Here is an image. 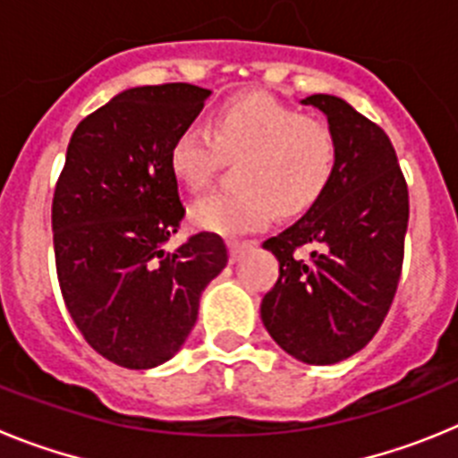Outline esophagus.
I'll list each match as a JSON object with an SVG mask.
<instances>
[{
  "instance_id": "obj_1",
  "label": "esophagus",
  "mask_w": 458,
  "mask_h": 458,
  "mask_svg": "<svg viewBox=\"0 0 458 458\" xmlns=\"http://www.w3.org/2000/svg\"><path fill=\"white\" fill-rule=\"evenodd\" d=\"M248 250H252V242H238V241H229V257H232V261L236 264V261H241L242 254L248 252Z\"/></svg>"
}]
</instances>
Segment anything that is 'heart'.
<instances>
[{"instance_id":"1","label":"heart","mask_w":458,"mask_h":458,"mask_svg":"<svg viewBox=\"0 0 458 458\" xmlns=\"http://www.w3.org/2000/svg\"><path fill=\"white\" fill-rule=\"evenodd\" d=\"M222 157L238 160V188L199 199L190 217L204 232L241 236L268 225L275 208L298 216L317 204L333 179L337 141L318 116L250 93L226 103L213 116L210 132H181L169 151V167L181 185L199 192L210 185Z\"/></svg>"}]
</instances>
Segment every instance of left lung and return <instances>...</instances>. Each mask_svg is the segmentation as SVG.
Instances as JSON below:
<instances>
[{"mask_svg":"<svg viewBox=\"0 0 458 458\" xmlns=\"http://www.w3.org/2000/svg\"><path fill=\"white\" fill-rule=\"evenodd\" d=\"M337 141L333 179L301 220L264 248L279 277L261 321L279 349L335 365L365 349L394 301L408 229V188L390 137L346 100L314 93ZM311 247L310 259L300 257Z\"/></svg>","mask_w":458,"mask_h":458,"instance_id":"obj_1","label":"left lung"}]
</instances>
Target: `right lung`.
Instances as JSON below:
<instances>
[{"mask_svg": "<svg viewBox=\"0 0 458 458\" xmlns=\"http://www.w3.org/2000/svg\"><path fill=\"white\" fill-rule=\"evenodd\" d=\"M208 96L183 82L121 91L80 121L56 181L52 232L64 302L89 346L125 369H151L179 353L201 291L229 259L210 232L165 250L185 216L169 151Z\"/></svg>", "mask_w": 458, "mask_h": 458, "instance_id": "right-lung-1", "label": "right lung"}]
</instances>
